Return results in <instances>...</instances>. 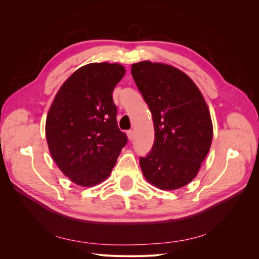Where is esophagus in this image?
<instances>
[{
  "label": "esophagus",
  "mask_w": 259,
  "mask_h": 259,
  "mask_svg": "<svg viewBox=\"0 0 259 259\" xmlns=\"http://www.w3.org/2000/svg\"><path fill=\"white\" fill-rule=\"evenodd\" d=\"M127 137H128V139H130V140H132L133 138H134V131L130 130V131L127 132Z\"/></svg>",
  "instance_id": "1"
}]
</instances>
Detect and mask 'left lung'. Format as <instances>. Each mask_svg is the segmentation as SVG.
I'll list each match as a JSON object with an SVG mask.
<instances>
[{
    "label": "left lung",
    "instance_id": "8db88e82",
    "mask_svg": "<svg viewBox=\"0 0 259 259\" xmlns=\"http://www.w3.org/2000/svg\"><path fill=\"white\" fill-rule=\"evenodd\" d=\"M132 75L152 113L154 143L139 159L149 183L175 190L197 176L209 151L213 124L197 85L180 70L164 64L140 61Z\"/></svg>",
    "mask_w": 259,
    "mask_h": 259
}]
</instances>
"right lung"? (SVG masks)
<instances>
[{
	"mask_svg": "<svg viewBox=\"0 0 259 259\" xmlns=\"http://www.w3.org/2000/svg\"><path fill=\"white\" fill-rule=\"evenodd\" d=\"M125 69L94 62L62 84L46 117L50 152L74 184L92 187L110 175L127 137L116 122L112 93Z\"/></svg>",
	"mask_w": 259,
	"mask_h": 259,
	"instance_id": "1",
	"label": "right lung"
}]
</instances>
